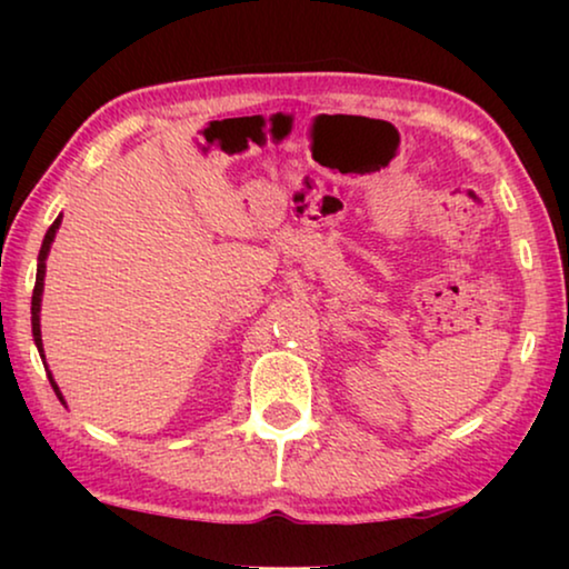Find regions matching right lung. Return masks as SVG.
<instances>
[{"instance_id":"right-lung-1","label":"right lung","mask_w":569,"mask_h":569,"mask_svg":"<svg viewBox=\"0 0 569 569\" xmlns=\"http://www.w3.org/2000/svg\"><path fill=\"white\" fill-rule=\"evenodd\" d=\"M59 224H61V214L57 217V220H53L49 232H46L43 246H41V253H38V274H36V287H33V302H30V313H33V318H30V321H33V339H36L38 352H43V345H41V318H38V313H41V292H43V274H46V256H49V248H51V243H53V236H57ZM49 380H51L53 391H57V396L61 399L59 388H57V383H53L51 376H49Z\"/></svg>"}]
</instances>
